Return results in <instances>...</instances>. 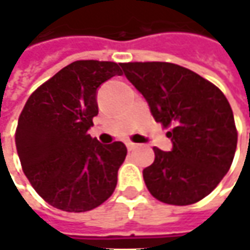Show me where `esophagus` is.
<instances>
[{
  "instance_id": "34e87169",
  "label": "esophagus",
  "mask_w": 250,
  "mask_h": 250,
  "mask_svg": "<svg viewBox=\"0 0 250 250\" xmlns=\"http://www.w3.org/2000/svg\"><path fill=\"white\" fill-rule=\"evenodd\" d=\"M125 146H127V148H128L130 151H133V150H136V148H137V145H136V143H131V142H127V143H125Z\"/></svg>"
}]
</instances>
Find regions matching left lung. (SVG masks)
<instances>
[{
	"label": "left lung",
	"instance_id": "1",
	"mask_svg": "<svg viewBox=\"0 0 250 250\" xmlns=\"http://www.w3.org/2000/svg\"><path fill=\"white\" fill-rule=\"evenodd\" d=\"M122 68L154 120L171 127V151L153 147L154 162L143 170L150 194L176 206L202 200L235 157L238 130L228 99L213 83L177 64L125 62Z\"/></svg>",
	"mask_w": 250,
	"mask_h": 250
}]
</instances>
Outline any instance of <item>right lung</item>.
I'll return each instance as SVG.
<instances>
[{"instance_id":"right-lung-1","label":"right lung","mask_w":250,"mask_h":250,"mask_svg":"<svg viewBox=\"0 0 250 250\" xmlns=\"http://www.w3.org/2000/svg\"><path fill=\"white\" fill-rule=\"evenodd\" d=\"M122 64L79 60L42 83L25 103L15 130L21 167L47 203L64 212H87L116 189L127 148L100 145L87 131L99 114L97 88L122 76Z\"/></svg>"}]
</instances>
